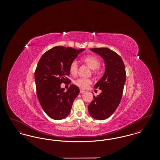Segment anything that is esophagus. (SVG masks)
<instances>
[{"label": "esophagus", "instance_id": "1", "mask_svg": "<svg viewBox=\"0 0 160 160\" xmlns=\"http://www.w3.org/2000/svg\"><path fill=\"white\" fill-rule=\"evenodd\" d=\"M80 92L81 93H83L84 92H86V91H84L83 89H80Z\"/></svg>", "mask_w": 160, "mask_h": 160}]
</instances>
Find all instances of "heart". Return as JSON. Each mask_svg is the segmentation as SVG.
<instances>
[{"instance_id": "1", "label": "heart", "mask_w": 160, "mask_h": 160, "mask_svg": "<svg viewBox=\"0 0 160 160\" xmlns=\"http://www.w3.org/2000/svg\"><path fill=\"white\" fill-rule=\"evenodd\" d=\"M82 61L85 63L90 68L92 69V72L93 75L96 76L99 73L98 68L101 65V62L98 58L94 56H87L84 57ZM69 71L71 75H76L78 71V65L76 61H72L69 66ZM92 81L89 78H80L74 82V84L82 89L87 88L89 84H91Z\"/></svg>"}]
</instances>
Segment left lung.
Segmentation results:
<instances>
[{"label": "left lung", "mask_w": 160, "mask_h": 160, "mask_svg": "<svg viewBox=\"0 0 160 160\" xmlns=\"http://www.w3.org/2000/svg\"><path fill=\"white\" fill-rule=\"evenodd\" d=\"M101 56L106 65L105 72L95 85L101 90L99 95H93V99L88 106L92 117L97 120H104L114 112L122 99L126 80V72L121 56L108 48H90Z\"/></svg>", "instance_id": "left-lung-1"}]
</instances>
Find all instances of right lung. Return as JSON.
Segmentation results:
<instances>
[{"label":"right lung","instance_id":"right-lung-1","mask_svg":"<svg viewBox=\"0 0 160 160\" xmlns=\"http://www.w3.org/2000/svg\"><path fill=\"white\" fill-rule=\"evenodd\" d=\"M84 50L56 46L43 54L38 62L35 71L37 95L45 113L53 119L66 118L79 94L76 85L71 84L65 91L61 84L71 82L69 64Z\"/></svg>","mask_w":160,"mask_h":160}]
</instances>
